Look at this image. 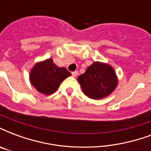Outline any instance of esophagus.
Returning <instances> with one entry per match:
<instances>
[{"label":"esophagus","mask_w":151,"mask_h":151,"mask_svg":"<svg viewBox=\"0 0 151 151\" xmlns=\"http://www.w3.org/2000/svg\"><path fill=\"white\" fill-rule=\"evenodd\" d=\"M72 75L73 76V77H77V76L78 75V71H74V72H73Z\"/></svg>","instance_id":"1"}]
</instances>
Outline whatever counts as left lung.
Segmentation results:
<instances>
[{"instance_id": "8db88e82", "label": "left lung", "mask_w": 151, "mask_h": 151, "mask_svg": "<svg viewBox=\"0 0 151 151\" xmlns=\"http://www.w3.org/2000/svg\"><path fill=\"white\" fill-rule=\"evenodd\" d=\"M81 90L92 99L109 96L118 86V77L111 65L99 61L93 62L86 71L78 78Z\"/></svg>"}]
</instances>
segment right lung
<instances>
[{"label":"right lung","mask_w":151,"mask_h":151,"mask_svg":"<svg viewBox=\"0 0 151 151\" xmlns=\"http://www.w3.org/2000/svg\"><path fill=\"white\" fill-rule=\"evenodd\" d=\"M71 75L65 67H58L49 58L34 65L29 73V81L36 90L50 95L58 90L62 81Z\"/></svg>","instance_id":"add662e5"}]
</instances>
